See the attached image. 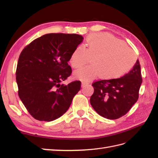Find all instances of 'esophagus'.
I'll list each match as a JSON object with an SVG mask.
<instances>
[{
  "label": "esophagus",
  "mask_w": 158,
  "mask_h": 158,
  "mask_svg": "<svg viewBox=\"0 0 158 158\" xmlns=\"http://www.w3.org/2000/svg\"><path fill=\"white\" fill-rule=\"evenodd\" d=\"M88 85H89V83H86V82H82L81 83V86L83 87H85V86H88Z\"/></svg>",
  "instance_id": "34e87169"
}]
</instances>
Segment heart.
<instances>
[{
    "mask_svg": "<svg viewBox=\"0 0 158 158\" xmlns=\"http://www.w3.org/2000/svg\"><path fill=\"white\" fill-rule=\"evenodd\" d=\"M89 58L91 65L75 72L76 78L82 81H89L98 75L107 80L119 79L130 71L137 60L132 49L107 33L89 36L84 48L77 47L69 61L72 67L78 69L86 64Z\"/></svg>",
    "mask_w": 158,
    "mask_h": 158,
    "instance_id": "heart-1",
    "label": "heart"
}]
</instances>
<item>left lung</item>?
Here are the masks:
<instances>
[{
  "label": "left lung",
  "mask_w": 158,
  "mask_h": 158,
  "mask_svg": "<svg viewBox=\"0 0 158 158\" xmlns=\"http://www.w3.org/2000/svg\"><path fill=\"white\" fill-rule=\"evenodd\" d=\"M142 83L139 60L133 69L119 79L101 80L92 84L94 92L90 104L100 116L116 119L129 111L139 98Z\"/></svg>",
  "instance_id": "left-lung-1"
}]
</instances>
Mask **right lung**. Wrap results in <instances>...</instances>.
<instances>
[{"label": "right lung", "mask_w": 158, "mask_h": 158, "mask_svg": "<svg viewBox=\"0 0 158 158\" xmlns=\"http://www.w3.org/2000/svg\"><path fill=\"white\" fill-rule=\"evenodd\" d=\"M83 39L79 35L50 33L23 49L16 70L18 95L35 119L51 122L69 109L81 81L61 82L71 74L68 62Z\"/></svg>", "instance_id": "obj_1"}]
</instances>
